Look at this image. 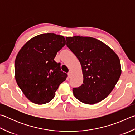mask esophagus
Segmentation results:
<instances>
[{"label": "esophagus", "mask_w": 135, "mask_h": 135, "mask_svg": "<svg viewBox=\"0 0 135 135\" xmlns=\"http://www.w3.org/2000/svg\"><path fill=\"white\" fill-rule=\"evenodd\" d=\"M68 77H69L70 78L71 77V72H68Z\"/></svg>", "instance_id": "obj_1"}]
</instances>
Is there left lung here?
<instances>
[{"label":"left lung","mask_w":135,"mask_h":135,"mask_svg":"<svg viewBox=\"0 0 135 135\" xmlns=\"http://www.w3.org/2000/svg\"><path fill=\"white\" fill-rule=\"evenodd\" d=\"M66 45L81 65L83 83L73 94L83 103L94 104L108 96L122 73L117 55L101 41L90 36L66 37Z\"/></svg>","instance_id":"obj_1"}]
</instances>
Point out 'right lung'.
Returning a JSON list of instances; mask_svg holds the SVG:
<instances>
[{
  "label": "right lung",
  "instance_id": "obj_1",
  "mask_svg": "<svg viewBox=\"0 0 135 135\" xmlns=\"http://www.w3.org/2000/svg\"><path fill=\"white\" fill-rule=\"evenodd\" d=\"M65 45L63 36L40 34L29 40L19 50L15 62V77L24 95L33 103L51 101L67 74L54 60Z\"/></svg>",
  "mask_w": 135,
  "mask_h": 135
}]
</instances>
